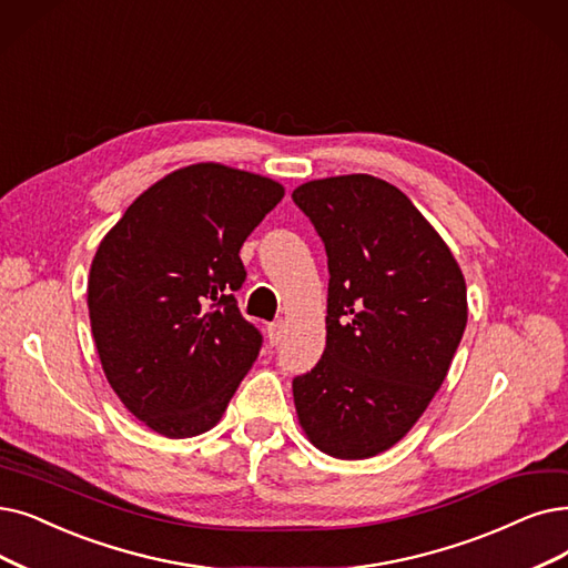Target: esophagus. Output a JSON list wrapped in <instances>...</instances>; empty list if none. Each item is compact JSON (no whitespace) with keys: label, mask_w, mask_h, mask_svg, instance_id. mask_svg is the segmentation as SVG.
<instances>
[{"label":"esophagus","mask_w":568,"mask_h":568,"mask_svg":"<svg viewBox=\"0 0 568 568\" xmlns=\"http://www.w3.org/2000/svg\"><path fill=\"white\" fill-rule=\"evenodd\" d=\"M282 335H284V322L280 320V322H272V324H267V339L272 345H277V343H282Z\"/></svg>","instance_id":"obj_1"}]
</instances>
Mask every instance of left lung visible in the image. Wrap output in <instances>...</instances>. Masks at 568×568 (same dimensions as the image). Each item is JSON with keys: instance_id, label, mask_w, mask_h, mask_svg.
Instances as JSON below:
<instances>
[{"instance_id": "8db88e82", "label": "left lung", "mask_w": 568, "mask_h": 568, "mask_svg": "<svg viewBox=\"0 0 568 568\" xmlns=\"http://www.w3.org/2000/svg\"><path fill=\"white\" fill-rule=\"evenodd\" d=\"M328 256L326 349L293 379L307 440L337 459L394 447L447 377L468 320L449 246L410 197L371 174L293 191Z\"/></svg>"}]
</instances>
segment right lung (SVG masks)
Masks as SVG:
<instances>
[{
	"label": "right lung",
	"instance_id": "add662e5",
	"mask_svg": "<svg viewBox=\"0 0 568 568\" xmlns=\"http://www.w3.org/2000/svg\"><path fill=\"white\" fill-rule=\"evenodd\" d=\"M282 197L267 176L197 163L155 181L100 242L90 328L111 389L155 434H205L254 366L240 248Z\"/></svg>",
	"mask_w": 568,
	"mask_h": 568
}]
</instances>
